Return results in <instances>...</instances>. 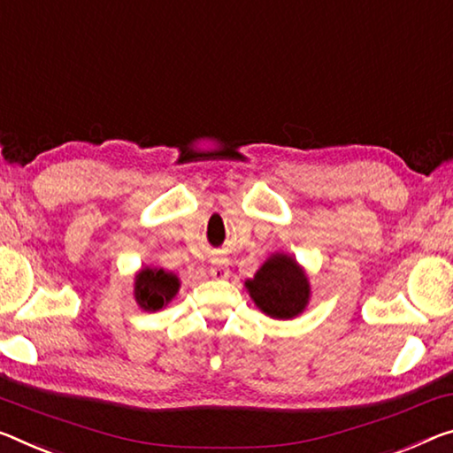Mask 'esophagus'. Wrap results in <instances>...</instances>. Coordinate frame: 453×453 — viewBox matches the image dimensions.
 Segmentation results:
<instances>
[{"label": "esophagus", "mask_w": 453, "mask_h": 453, "mask_svg": "<svg viewBox=\"0 0 453 453\" xmlns=\"http://www.w3.org/2000/svg\"><path fill=\"white\" fill-rule=\"evenodd\" d=\"M210 276L213 280H226L229 276L227 260H224V257H213L211 268H210Z\"/></svg>", "instance_id": "obj_1"}]
</instances>
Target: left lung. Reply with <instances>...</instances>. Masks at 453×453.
Returning a JSON list of instances; mask_svg holds the SVG:
<instances>
[{"label": "left lung", "mask_w": 453, "mask_h": 453, "mask_svg": "<svg viewBox=\"0 0 453 453\" xmlns=\"http://www.w3.org/2000/svg\"><path fill=\"white\" fill-rule=\"evenodd\" d=\"M246 288L264 314L280 320L298 317L311 298L304 270L288 254H272L256 276L246 280Z\"/></svg>", "instance_id": "1"}]
</instances>
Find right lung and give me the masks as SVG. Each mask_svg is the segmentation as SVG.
Listing matches in <instances>:
<instances>
[{"label":"right lung","instance_id":"add662e5","mask_svg":"<svg viewBox=\"0 0 453 453\" xmlns=\"http://www.w3.org/2000/svg\"><path fill=\"white\" fill-rule=\"evenodd\" d=\"M179 290V278L163 268H142L134 276V300L142 311L157 312L167 306Z\"/></svg>","mask_w":453,"mask_h":453}]
</instances>
